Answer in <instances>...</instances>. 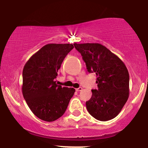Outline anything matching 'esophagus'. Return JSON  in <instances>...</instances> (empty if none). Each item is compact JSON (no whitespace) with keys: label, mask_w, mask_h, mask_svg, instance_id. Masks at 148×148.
Segmentation results:
<instances>
[{"label":"esophagus","mask_w":148,"mask_h":148,"mask_svg":"<svg viewBox=\"0 0 148 148\" xmlns=\"http://www.w3.org/2000/svg\"><path fill=\"white\" fill-rule=\"evenodd\" d=\"M82 90V87H79V88H76V91H81Z\"/></svg>","instance_id":"esophagus-1"}]
</instances>
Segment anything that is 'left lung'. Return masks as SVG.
Listing matches in <instances>:
<instances>
[{
	"instance_id": "8db88e82",
	"label": "left lung",
	"mask_w": 148,
	"mask_h": 148,
	"mask_svg": "<svg viewBox=\"0 0 148 148\" xmlns=\"http://www.w3.org/2000/svg\"><path fill=\"white\" fill-rule=\"evenodd\" d=\"M81 54L88 73L97 75L98 89L92 90L86 102L88 113L100 121L118 116L129 97L130 76L119 57L100 43H74Z\"/></svg>"
}]
</instances>
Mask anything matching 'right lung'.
<instances>
[{
  "label": "right lung",
  "instance_id": "1",
  "mask_svg": "<svg viewBox=\"0 0 148 148\" xmlns=\"http://www.w3.org/2000/svg\"><path fill=\"white\" fill-rule=\"evenodd\" d=\"M74 48L69 43H50L26 62L23 70L22 92L33 114L48 122L65 113L75 90L57 85L55 79L68 53Z\"/></svg>",
  "mask_w": 148,
  "mask_h": 148
}]
</instances>
